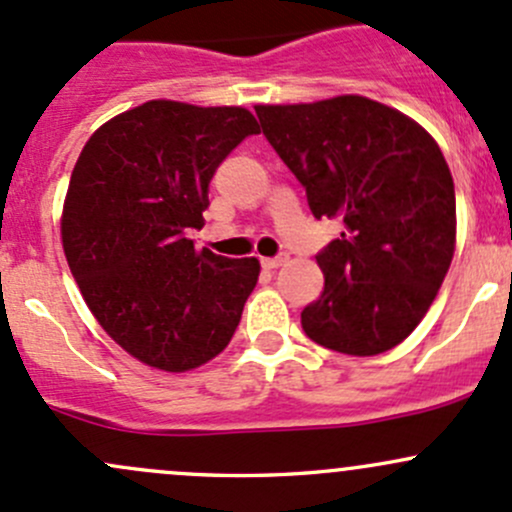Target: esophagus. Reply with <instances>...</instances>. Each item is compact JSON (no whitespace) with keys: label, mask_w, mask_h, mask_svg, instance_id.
Listing matches in <instances>:
<instances>
[{"label":"esophagus","mask_w":512,"mask_h":512,"mask_svg":"<svg viewBox=\"0 0 512 512\" xmlns=\"http://www.w3.org/2000/svg\"><path fill=\"white\" fill-rule=\"evenodd\" d=\"M289 257L287 255H277V257H265V260H262V267H265V270H277V267H282L284 262H287Z\"/></svg>","instance_id":"1"}]
</instances>
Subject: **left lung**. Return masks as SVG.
Segmentation results:
<instances>
[{"instance_id": "left-lung-1", "label": "left lung", "mask_w": 512, "mask_h": 512, "mask_svg": "<svg viewBox=\"0 0 512 512\" xmlns=\"http://www.w3.org/2000/svg\"><path fill=\"white\" fill-rule=\"evenodd\" d=\"M255 112L311 213L343 220L316 255L326 284L301 311L306 336L358 358L390 351L424 319L454 257V179L439 144L363 95Z\"/></svg>"}]
</instances>
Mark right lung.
<instances>
[{
  "instance_id": "right-lung-1",
  "label": "right lung",
  "mask_w": 512,
  "mask_h": 512,
  "mask_svg": "<svg viewBox=\"0 0 512 512\" xmlns=\"http://www.w3.org/2000/svg\"><path fill=\"white\" fill-rule=\"evenodd\" d=\"M257 120L245 107L149 100L85 142L61 240L98 324L149 368L186 373L223 351L260 277L255 257L196 250L208 184Z\"/></svg>"
}]
</instances>
